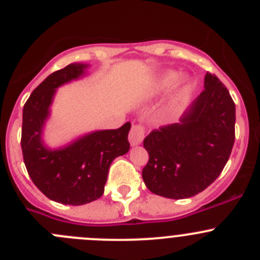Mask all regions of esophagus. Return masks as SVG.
Wrapping results in <instances>:
<instances>
[{"label":"esophagus","mask_w":260,"mask_h":260,"mask_svg":"<svg viewBox=\"0 0 260 260\" xmlns=\"http://www.w3.org/2000/svg\"><path fill=\"white\" fill-rule=\"evenodd\" d=\"M146 129L142 124H133L129 131V143L132 146H137L142 143L145 138Z\"/></svg>","instance_id":"1"}]
</instances>
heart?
Masks as SVG:
<instances>
[{"instance_id":"1","label":"heart","mask_w":260,"mask_h":260,"mask_svg":"<svg viewBox=\"0 0 260 260\" xmlns=\"http://www.w3.org/2000/svg\"><path fill=\"white\" fill-rule=\"evenodd\" d=\"M179 77L180 75L177 74L176 72H172V70L164 73V74H162L161 77L157 78L156 81L153 83L152 90H153L154 93H159V91L167 90V89H170L175 83H176L177 79H179ZM188 90H190V84H188L187 80H183L182 84H181L177 95L179 96L186 95V94L188 93Z\"/></svg>"}]
</instances>
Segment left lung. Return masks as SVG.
<instances>
[{"label": "left lung", "instance_id": "left-lung-1", "mask_svg": "<svg viewBox=\"0 0 260 260\" xmlns=\"http://www.w3.org/2000/svg\"><path fill=\"white\" fill-rule=\"evenodd\" d=\"M204 90L180 123L153 129L143 141L147 188L169 199L205 190L224 170L235 141V103L216 75L206 73Z\"/></svg>", "mask_w": 260, "mask_h": 260}]
</instances>
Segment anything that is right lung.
I'll list each match as a JSON object with an SVG mask.
<instances>
[{
	"mask_svg": "<svg viewBox=\"0 0 260 260\" xmlns=\"http://www.w3.org/2000/svg\"><path fill=\"white\" fill-rule=\"evenodd\" d=\"M84 64H70L50 74L23 106L21 148L23 162L36 187L50 200L84 205L104 192L114 158L129 151L127 122L118 129L96 131L59 149L44 146L41 135L56 88L84 74Z\"/></svg>",
	"mask_w": 260,
	"mask_h": 260,
	"instance_id": "right-lung-1",
	"label": "right lung"
}]
</instances>
